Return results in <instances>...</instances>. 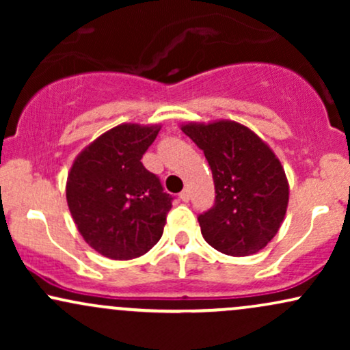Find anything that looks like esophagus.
<instances>
[{"label": "esophagus", "mask_w": 350, "mask_h": 350, "mask_svg": "<svg viewBox=\"0 0 350 350\" xmlns=\"http://www.w3.org/2000/svg\"><path fill=\"white\" fill-rule=\"evenodd\" d=\"M179 199L183 200V202H187V200H189V191H187V189H184V191L180 192V194H179Z\"/></svg>", "instance_id": "34e87169"}]
</instances>
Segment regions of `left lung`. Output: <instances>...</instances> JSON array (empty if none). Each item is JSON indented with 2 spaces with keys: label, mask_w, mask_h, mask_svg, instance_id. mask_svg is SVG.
Here are the masks:
<instances>
[{
  "label": "left lung",
  "mask_w": 350,
  "mask_h": 350,
  "mask_svg": "<svg viewBox=\"0 0 350 350\" xmlns=\"http://www.w3.org/2000/svg\"><path fill=\"white\" fill-rule=\"evenodd\" d=\"M180 130L204 151L214 178L215 204L198 217L206 242L230 256L260 252L280 230L290 200L280 159L232 120L184 123Z\"/></svg>",
  "instance_id": "left-lung-1"
}]
</instances>
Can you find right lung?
Returning a JSON list of instances; mask_svg holds the SVG:
<instances>
[{
  "label": "right lung",
  "mask_w": 350,
  "mask_h": 350,
  "mask_svg": "<svg viewBox=\"0 0 350 350\" xmlns=\"http://www.w3.org/2000/svg\"><path fill=\"white\" fill-rule=\"evenodd\" d=\"M159 130V124H118L83 148L67 176L72 219L107 258H138L161 239L172 198L142 163Z\"/></svg>",
  "instance_id": "obj_1"
}]
</instances>
